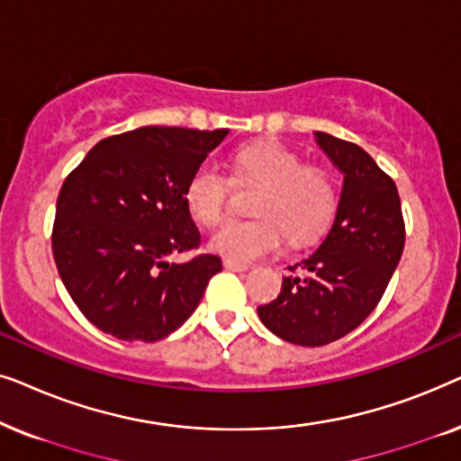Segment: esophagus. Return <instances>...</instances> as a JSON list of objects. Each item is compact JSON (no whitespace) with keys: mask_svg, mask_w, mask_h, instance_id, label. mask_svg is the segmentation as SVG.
Wrapping results in <instances>:
<instances>
[{"mask_svg":"<svg viewBox=\"0 0 461 461\" xmlns=\"http://www.w3.org/2000/svg\"><path fill=\"white\" fill-rule=\"evenodd\" d=\"M224 268L235 270V273H245V270H249L248 264H241V262H235V260H224Z\"/></svg>","mask_w":461,"mask_h":461,"instance_id":"obj_1","label":"esophagus"}]
</instances>
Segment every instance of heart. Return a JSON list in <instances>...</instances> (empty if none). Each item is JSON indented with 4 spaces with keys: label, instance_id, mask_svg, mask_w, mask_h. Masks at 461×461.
I'll use <instances>...</instances> for the list:
<instances>
[{
    "label": "heart",
    "instance_id": "b5f03b06",
    "mask_svg": "<svg viewBox=\"0 0 461 461\" xmlns=\"http://www.w3.org/2000/svg\"><path fill=\"white\" fill-rule=\"evenodd\" d=\"M239 182H254L262 191L256 199L258 220H230L210 239V249L226 260L254 262L281 248L287 235L294 245L319 237L336 212V188L330 176L292 150L273 142L245 147L235 157ZM230 182L212 166H201L186 186L188 210L201 224L213 226L224 218Z\"/></svg>",
    "mask_w": 461,
    "mask_h": 461
}]
</instances>
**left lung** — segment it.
<instances>
[{
  "label": "left lung",
  "mask_w": 461,
  "mask_h": 461,
  "mask_svg": "<svg viewBox=\"0 0 461 461\" xmlns=\"http://www.w3.org/2000/svg\"><path fill=\"white\" fill-rule=\"evenodd\" d=\"M314 140L344 176L336 218L317 251L283 276L281 294L258 306L276 338L325 346L357 330L386 292L405 248L396 185L357 144L314 131Z\"/></svg>",
  "instance_id": "8db88e82"
}]
</instances>
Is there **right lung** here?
<instances>
[{
    "label": "right lung",
    "instance_id": "right-lung-1",
    "mask_svg": "<svg viewBox=\"0 0 461 461\" xmlns=\"http://www.w3.org/2000/svg\"><path fill=\"white\" fill-rule=\"evenodd\" d=\"M229 130L147 125L104 138L67 176L52 251L68 295L100 331L157 342L194 312L218 256L169 262L201 241L186 186Z\"/></svg>",
    "mask_w": 461,
    "mask_h": 461
}]
</instances>
